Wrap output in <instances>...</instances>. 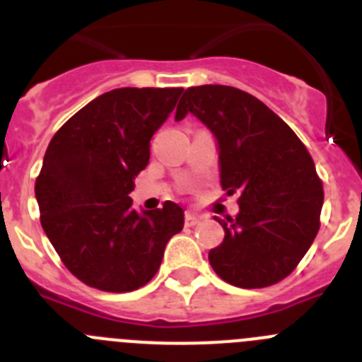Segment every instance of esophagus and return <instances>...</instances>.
I'll return each instance as SVG.
<instances>
[{
    "instance_id": "1",
    "label": "esophagus",
    "mask_w": 362,
    "mask_h": 362,
    "mask_svg": "<svg viewBox=\"0 0 362 362\" xmlns=\"http://www.w3.org/2000/svg\"><path fill=\"white\" fill-rule=\"evenodd\" d=\"M201 219H203V216H199V214H194V212L185 214V223H187V226L199 225Z\"/></svg>"
}]
</instances>
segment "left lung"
<instances>
[{"instance_id":"obj_1","label":"left lung","mask_w":362,"mask_h":362,"mask_svg":"<svg viewBox=\"0 0 362 362\" xmlns=\"http://www.w3.org/2000/svg\"><path fill=\"white\" fill-rule=\"evenodd\" d=\"M187 114L216 137L223 190L241 192L238 216L216 217L225 239L209 252L210 264L239 288L279 283L319 232L325 194L312 156L277 114L233 86H190L175 121Z\"/></svg>"}]
</instances>
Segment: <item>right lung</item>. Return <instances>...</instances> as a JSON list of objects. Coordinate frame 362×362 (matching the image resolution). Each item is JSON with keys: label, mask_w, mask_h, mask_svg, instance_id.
I'll use <instances>...</instances> for the list:
<instances>
[{"label": "right lung", "mask_w": 362, "mask_h": 362, "mask_svg": "<svg viewBox=\"0 0 362 362\" xmlns=\"http://www.w3.org/2000/svg\"><path fill=\"white\" fill-rule=\"evenodd\" d=\"M183 88H116L76 112L45 152L36 201L41 226L63 264L92 288L132 292L159 270L185 212L132 206L134 179L148 165L150 139Z\"/></svg>", "instance_id": "obj_1"}]
</instances>
